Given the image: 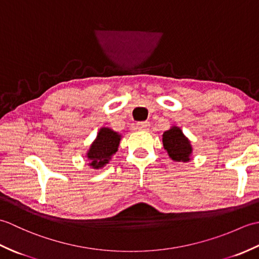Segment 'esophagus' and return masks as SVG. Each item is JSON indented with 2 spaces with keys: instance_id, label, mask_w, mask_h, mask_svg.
I'll return each mask as SVG.
<instances>
[{
  "instance_id": "obj_1",
  "label": "esophagus",
  "mask_w": 259,
  "mask_h": 259,
  "mask_svg": "<svg viewBox=\"0 0 259 259\" xmlns=\"http://www.w3.org/2000/svg\"><path fill=\"white\" fill-rule=\"evenodd\" d=\"M136 128L138 130H148L149 129V122H138L136 124Z\"/></svg>"
}]
</instances>
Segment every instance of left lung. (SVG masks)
I'll return each mask as SVG.
<instances>
[{"mask_svg":"<svg viewBox=\"0 0 259 259\" xmlns=\"http://www.w3.org/2000/svg\"><path fill=\"white\" fill-rule=\"evenodd\" d=\"M163 148L174 161L188 162L191 159L192 147L190 140L184 135L179 126L172 125L162 135Z\"/></svg>","mask_w":259,"mask_h":259,"instance_id":"obj_1","label":"left lung"}]
</instances>
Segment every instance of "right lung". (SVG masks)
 <instances>
[{
    "instance_id": "obj_1",
    "label": "right lung",
    "mask_w": 259,
    "mask_h": 259,
    "mask_svg": "<svg viewBox=\"0 0 259 259\" xmlns=\"http://www.w3.org/2000/svg\"><path fill=\"white\" fill-rule=\"evenodd\" d=\"M121 135L112 129L103 126L92 142L85 157L89 160V166L93 169H100L109 163L110 159L118 151Z\"/></svg>"
}]
</instances>
